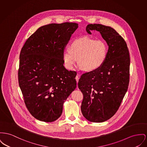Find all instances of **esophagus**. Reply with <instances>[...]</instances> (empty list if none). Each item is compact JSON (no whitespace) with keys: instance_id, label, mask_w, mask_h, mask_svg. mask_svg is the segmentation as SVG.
<instances>
[{"instance_id":"esophagus-1","label":"esophagus","mask_w":147,"mask_h":147,"mask_svg":"<svg viewBox=\"0 0 147 147\" xmlns=\"http://www.w3.org/2000/svg\"><path fill=\"white\" fill-rule=\"evenodd\" d=\"M76 79L77 83H78V81H79V75H78V74L77 75V76H76ZM77 88H78V86H77Z\"/></svg>"}]
</instances>
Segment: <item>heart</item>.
Instances as JSON below:
<instances>
[{"label": "heart", "instance_id": "1", "mask_svg": "<svg viewBox=\"0 0 147 147\" xmlns=\"http://www.w3.org/2000/svg\"><path fill=\"white\" fill-rule=\"evenodd\" d=\"M109 45L104 40L84 36L74 40L63 54L64 67L71 70L77 61L78 67L87 72L99 69L107 58Z\"/></svg>", "mask_w": 147, "mask_h": 147}]
</instances>
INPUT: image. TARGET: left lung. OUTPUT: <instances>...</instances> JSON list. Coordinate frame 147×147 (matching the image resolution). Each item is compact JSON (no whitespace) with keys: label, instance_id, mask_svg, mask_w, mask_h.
Returning <instances> with one entry per match:
<instances>
[{"label":"left lung","instance_id":"obj_1","mask_svg":"<svg viewBox=\"0 0 147 147\" xmlns=\"http://www.w3.org/2000/svg\"><path fill=\"white\" fill-rule=\"evenodd\" d=\"M99 32L109 45L107 58L99 69L83 74L78 87L83 94L81 111L88 121L108 120L118 110L129 82L130 57L124 39L113 28L90 24L86 32Z\"/></svg>","mask_w":147,"mask_h":147}]
</instances>
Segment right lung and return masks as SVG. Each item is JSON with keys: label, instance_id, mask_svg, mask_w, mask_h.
Returning a JSON list of instances; mask_svg holds the SVG:
<instances>
[{"label": "right lung", "instance_id": "obj_1", "mask_svg": "<svg viewBox=\"0 0 147 147\" xmlns=\"http://www.w3.org/2000/svg\"><path fill=\"white\" fill-rule=\"evenodd\" d=\"M78 27L69 22L41 26L22 48L19 84L26 108L39 121L58 119L63 103L76 88L77 73L65 68L63 54Z\"/></svg>", "mask_w": 147, "mask_h": 147}]
</instances>
